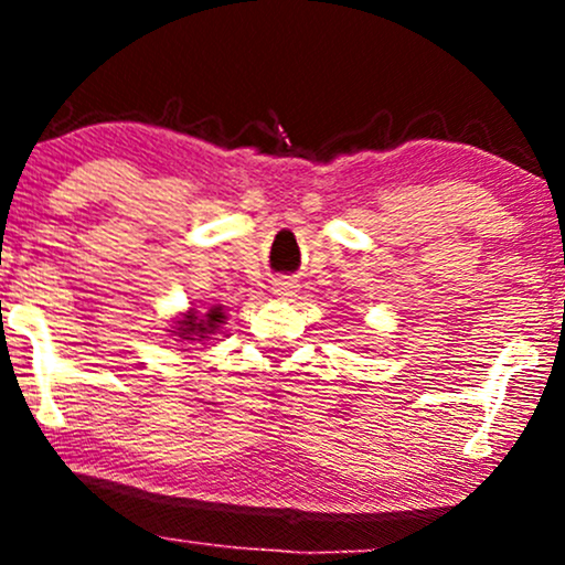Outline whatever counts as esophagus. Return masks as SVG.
I'll return each instance as SVG.
<instances>
[{"label": "esophagus", "mask_w": 565, "mask_h": 565, "mask_svg": "<svg viewBox=\"0 0 565 565\" xmlns=\"http://www.w3.org/2000/svg\"><path fill=\"white\" fill-rule=\"evenodd\" d=\"M297 291H300V284H297V281H289V278H278V281H274V295L276 297H284V300H289V297H295Z\"/></svg>", "instance_id": "esophagus-1"}]
</instances>
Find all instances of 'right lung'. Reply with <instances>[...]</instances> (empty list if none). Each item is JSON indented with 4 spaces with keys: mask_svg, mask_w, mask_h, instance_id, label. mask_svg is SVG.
<instances>
[{
    "mask_svg": "<svg viewBox=\"0 0 565 565\" xmlns=\"http://www.w3.org/2000/svg\"><path fill=\"white\" fill-rule=\"evenodd\" d=\"M223 308H212L206 313H199L196 308H191L188 313H183V319L174 321L172 332L174 337H180V342H201L206 340L210 334H215L223 323Z\"/></svg>",
    "mask_w": 565,
    "mask_h": 565,
    "instance_id": "1",
    "label": "right lung"
}]
</instances>
